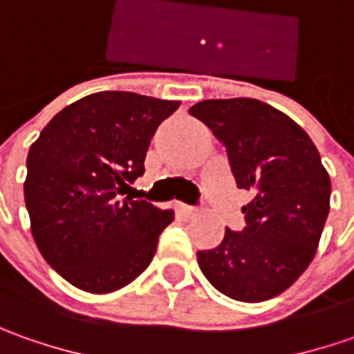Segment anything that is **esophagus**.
I'll list each match as a JSON object with an SVG mask.
<instances>
[{
  "instance_id": "obj_1",
  "label": "esophagus",
  "mask_w": 354,
  "mask_h": 354,
  "mask_svg": "<svg viewBox=\"0 0 354 354\" xmlns=\"http://www.w3.org/2000/svg\"><path fill=\"white\" fill-rule=\"evenodd\" d=\"M177 209L181 211V214L183 216H187V218H195L198 214V211L195 209V207H187V205H177Z\"/></svg>"
}]
</instances>
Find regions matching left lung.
I'll return each instance as SVG.
<instances>
[{
	"label": "left lung",
	"instance_id": "1",
	"mask_svg": "<svg viewBox=\"0 0 354 354\" xmlns=\"http://www.w3.org/2000/svg\"><path fill=\"white\" fill-rule=\"evenodd\" d=\"M225 143L242 207V232L225 230L212 250L197 252L205 278L236 301L258 304L286 292L311 264L329 214L331 179L311 138L292 118L254 98L191 106Z\"/></svg>",
	"mask_w": 354,
	"mask_h": 354
}]
</instances>
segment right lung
Instances as JSON below:
<instances>
[{
	"instance_id": "right-lung-1",
	"label": "right lung",
	"mask_w": 354,
	"mask_h": 354,
	"mask_svg": "<svg viewBox=\"0 0 354 354\" xmlns=\"http://www.w3.org/2000/svg\"><path fill=\"white\" fill-rule=\"evenodd\" d=\"M179 104L96 92L61 110L31 145L23 183L31 234L47 264L78 290L116 292L153 260L175 212L120 195L143 175L157 126Z\"/></svg>"
}]
</instances>
